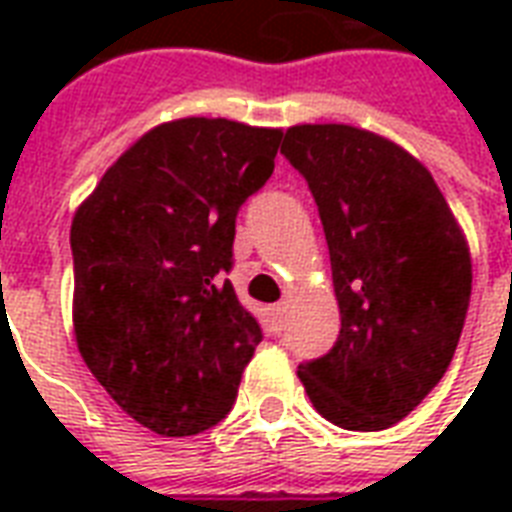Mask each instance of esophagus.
I'll return each instance as SVG.
<instances>
[{"label": "esophagus", "mask_w": 512, "mask_h": 512, "mask_svg": "<svg viewBox=\"0 0 512 512\" xmlns=\"http://www.w3.org/2000/svg\"><path fill=\"white\" fill-rule=\"evenodd\" d=\"M271 319H273V332H281L284 324H287V305L279 303L271 308Z\"/></svg>", "instance_id": "esophagus-1"}]
</instances>
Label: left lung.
I'll return each mask as SVG.
<instances>
[{
  "label": "left lung",
  "mask_w": 512,
  "mask_h": 512,
  "mask_svg": "<svg viewBox=\"0 0 512 512\" xmlns=\"http://www.w3.org/2000/svg\"><path fill=\"white\" fill-rule=\"evenodd\" d=\"M281 154L305 177L327 236L340 337L297 374L345 430L404 420L452 364L468 316V241L412 154L350 124L289 127Z\"/></svg>",
  "instance_id": "left-lung-1"
}]
</instances>
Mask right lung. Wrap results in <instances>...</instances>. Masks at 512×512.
Listing matches in <instances>:
<instances>
[{"label":"right lung","instance_id":"obj_1","mask_svg":"<svg viewBox=\"0 0 512 512\" xmlns=\"http://www.w3.org/2000/svg\"><path fill=\"white\" fill-rule=\"evenodd\" d=\"M281 135L204 116L159 124L76 209V345L108 396L159 436L223 420L263 340L225 273L236 215L273 175Z\"/></svg>","mask_w":512,"mask_h":512}]
</instances>
